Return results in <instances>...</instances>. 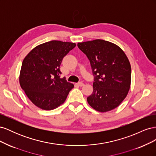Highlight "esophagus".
I'll use <instances>...</instances> for the list:
<instances>
[{
    "label": "esophagus",
    "mask_w": 156,
    "mask_h": 156,
    "mask_svg": "<svg viewBox=\"0 0 156 156\" xmlns=\"http://www.w3.org/2000/svg\"><path fill=\"white\" fill-rule=\"evenodd\" d=\"M77 85H78L79 87H83V86H84V83H83L81 82H79V83H77Z\"/></svg>",
    "instance_id": "1"
}]
</instances>
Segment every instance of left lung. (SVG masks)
Masks as SVG:
<instances>
[{"instance_id": "left-lung-1", "label": "left lung", "mask_w": 156, "mask_h": 156, "mask_svg": "<svg viewBox=\"0 0 156 156\" xmlns=\"http://www.w3.org/2000/svg\"><path fill=\"white\" fill-rule=\"evenodd\" d=\"M87 55L94 75V90L87 98L88 104L97 111L114 109L126 97L130 88L131 65L119 46L103 40L78 43Z\"/></svg>"}]
</instances>
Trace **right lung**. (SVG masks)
<instances>
[{
  "instance_id": "1",
  "label": "right lung",
  "mask_w": 156,
  "mask_h": 156,
  "mask_svg": "<svg viewBox=\"0 0 156 156\" xmlns=\"http://www.w3.org/2000/svg\"><path fill=\"white\" fill-rule=\"evenodd\" d=\"M76 44L53 40L37 45L23 61L20 76L21 88L34 104L53 110L65 101L73 84L60 78L62 59Z\"/></svg>"
}]
</instances>
